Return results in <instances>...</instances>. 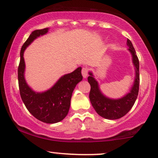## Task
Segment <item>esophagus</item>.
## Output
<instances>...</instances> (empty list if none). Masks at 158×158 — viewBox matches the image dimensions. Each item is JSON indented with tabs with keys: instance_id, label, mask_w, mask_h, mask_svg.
<instances>
[{
	"instance_id": "34e87169",
	"label": "esophagus",
	"mask_w": 158,
	"mask_h": 158,
	"mask_svg": "<svg viewBox=\"0 0 158 158\" xmlns=\"http://www.w3.org/2000/svg\"><path fill=\"white\" fill-rule=\"evenodd\" d=\"M81 74H82L83 77L87 78V74H88V69L87 68H83L82 70H81Z\"/></svg>"
}]
</instances>
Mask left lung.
I'll use <instances>...</instances> for the list:
<instances>
[{"instance_id":"left-lung-1","label":"left lung","mask_w":158,"mask_h":158,"mask_svg":"<svg viewBox=\"0 0 158 158\" xmlns=\"http://www.w3.org/2000/svg\"><path fill=\"white\" fill-rule=\"evenodd\" d=\"M127 45L128 50L132 54V63L135 70V77L130 91L122 98L114 99L105 96L99 88L98 81L95 79L92 72H89L87 81L90 85V91L89 94L90 102L95 110L100 116L110 120H115L124 116L134 105L137 99L139 90V60L136 55L132 43L127 39Z\"/></svg>"}]
</instances>
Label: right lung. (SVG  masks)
<instances>
[{
	"instance_id": "obj_1",
	"label": "right lung",
	"mask_w": 158,
	"mask_h": 158,
	"mask_svg": "<svg viewBox=\"0 0 158 158\" xmlns=\"http://www.w3.org/2000/svg\"><path fill=\"white\" fill-rule=\"evenodd\" d=\"M48 28L32 31L20 50V60L18 66V84L20 94L27 110L39 121L47 123H55L63 120L69 111L73 91L82 80L81 68H77L71 73L59 79L54 86L45 92H35L28 86L25 79V61L23 53L36 38L44 35Z\"/></svg>"
}]
</instances>
